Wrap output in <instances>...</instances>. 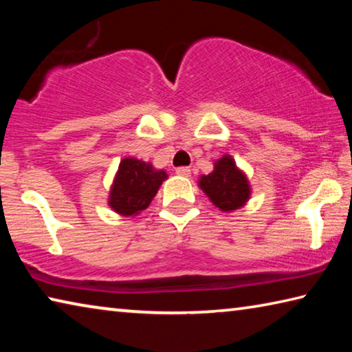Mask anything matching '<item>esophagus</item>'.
Listing matches in <instances>:
<instances>
[{
  "label": "esophagus",
  "mask_w": 352,
  "mask_h": 352,
  "mask_svg": "<svg viewBox=\"0 0 352 352\" xmlns=\"http://www.w3.org/2000/svg\"><path fill=\"white\" fill-rule=\"evenodd\" d=\"M175 172H177L178 175H182V177H189V175H190V169L186 168V166H182V168H177Z\"/></svg>",
  "instance_id": "34e87169"
}]
</instances>
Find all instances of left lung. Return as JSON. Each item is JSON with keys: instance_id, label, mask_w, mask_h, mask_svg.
<instances>
[{"instance_id": "1", "label": "left lung", "mask_w": 352, "mask_h": 352, "mask_svg": "<svg viewBox=\"0 0 352 352\" xmlns=\"http://www.w3.org/2000/svg\"><path fill=\"white\" fill-rule=\"evenodd\" d=\"M199 186L212 205L223 212L239 210L252 195V186L247 175L237 168L231 155H223L217 160L211 174L200 177Z\"/></svg>"}]
</instances>
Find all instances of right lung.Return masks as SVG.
<instances>
[{
	"instance_id": "obj_1",
	"label": "right lung",
	"mask_w": 352,
	"mask_h": 352,
	"mask_svg": "<svg viewBox=\"0 0 352 352\" xmlns=\"http://www.w3.org/2000/svg\"><path fill=\"white\" fill-rule=\"evenodd\" d=\"M166 178V170L155 169L151 163L122 158L110 188L109 206L124 217L138 216L151 205Z\"/></svg>"
}]
</instances>
